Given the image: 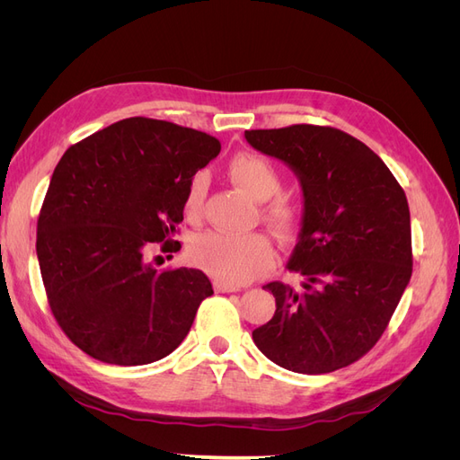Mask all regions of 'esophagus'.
Masks as SVG:
<instances>
[{"label":"esophagus","instance_id":"esophagus-1","mask_svg":"<svg viewBox=\"0 0 460 460\" xmlns=\"http://www.w3.org/2000/svg\"><path fill=\"white\" fill-rule=\"evenodd\" d=\"M242 288L235 284H228V282H215V291L217 294H232V291H240Z\"/></svg>","mask_w":460,"mask_h":460}]
</instances>
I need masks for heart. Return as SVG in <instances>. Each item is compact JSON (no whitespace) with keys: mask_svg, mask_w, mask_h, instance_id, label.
<instances>
[{"mask_svg":"<svg viewBox=\"0 0 460 460\" xmlns=\"http://www.w3.org/2000/svg\"><path fill=\"white\" fill-rule=\"evenodd\" d=\"M232 182L245 191L249 198L264 201L280 188V174L274 164L255 153H238L228 163ZM207 182L203 174H196L186 188L184 215L188 220H198L201 215ZM269 218L280 230L296 225L297 207L288 198L274 199L267 208ZM190 259L199 269L218 278L222 282L243 284L267 272L274 262V247L262 234H228L205 232L190 243Z\"/></svg>","mask_w":460,"mask_h":460,"instance_id":"heart-1","label":"heart"}]
</instances>
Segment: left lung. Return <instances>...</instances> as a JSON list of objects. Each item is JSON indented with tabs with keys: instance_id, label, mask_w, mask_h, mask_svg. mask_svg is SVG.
Returning a JSON list of instances; mask_svg holds the SVG:
<instances>
[{
	"instance_id": "8db88e82",
	"label": "left lung",
	"mask_w": 460,
	"mask_h": 460,
	"mask_svg": "<svg viewBox=\"0 0 460 460\" xmlns=\"http://www.w3.org/2000/svg\"><path fill=\"white\" fill-rule=\"evenodd\" d=\"M245 140L286 163L303 191L301 232L288 261L303 282L264 286L276 313L253 330V341L291 372L351 365L380 340L411 280L405 191L368 146L338 128L294 124L245 130Z\"/></svg>"
}]
</instances>
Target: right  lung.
<instances>
[{
	"label": "right lung",
	"mask_w": 460,
	"mask_h": 460,
	"mask_svg": "<svg viewBox=\"0 0 460 460\" xmlns=\"http://www.w3.org/2000/svg\"><path fill=\"white\" fill-rule=\"evenodd\" d=\"M220 151L217 137L146 117L119 120L65 151L38 217L36 255L61 330L109 365H149L182 343L208 278L157 272L151 243L178 252L190 180Z\"/></svg>",
	"instance_id": "right-lung-1"
}]
</instances>
